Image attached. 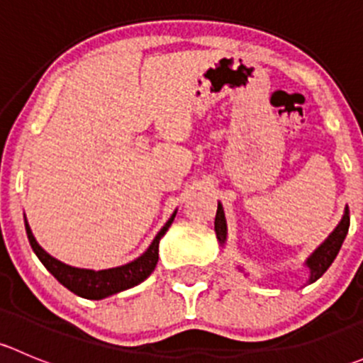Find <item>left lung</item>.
<instances>
[{
	"label": "left lung",
	"mask_w": 363,
	"mask_h": 363,
	"mask_svg": "<svg viewBox=\"0 0 363 363\" xmlns=\"http://www.w3.org/2000/svg\"><path fill=\"white\" fill-rule=\"evenodd\" d=\"M347 228H350V208L346 207L344 211L342 219L337 225V228L328 235V239L318 247L313 255L309 256L306 265L309 267L311 270V279L309 283H314L316 279H320L325 272H327L328 267L332 265V262L335 259L337 252L342 246L344 239L347 235ZM214 230H216V237L221 244H225L226 240V221H225V212H223L221 203H218V212H216V221H214Z\"/></svg>",
	"instance_id": "obj_1"
}]
</instances>
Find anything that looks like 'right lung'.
Segmentation results:
<instances>
[{"mask_svg":"<svg viewBox=\"0 0 363 363\" xmlns=\"http://www.w3.org/2000/svg\"><path fill=\"white\" fill-rule=\"evenodd\" d=\"M175 218V212L172 214V218L168 219L167 225L160 230V233L156 235V239L152 240V244L149 246V250L137 258L135 262L128 263V265L116 267V269H107V270H87V269H75V267H69L67 263L60 262V259L52 258L49 252H45L42 247L38 246L36 239L33 237L31 228H29L28 221L26 223V233H28L29 244H31L33 251L36 252V256L40 258V262L45 265V269L63 284L65 288H68L69 291H73L75 295L84 296V298L91 300H101L105 296L119 294V291L128 290V288L137 286L138 283H142L144 279H147V276H151V272L155 270L156 263H158V246L160 239L167 233L168 226L172 225Z\"/></svg>","mask_w":363,"mask_h":363,"instance_id":"1","label":"right lung"}]
</instances>
